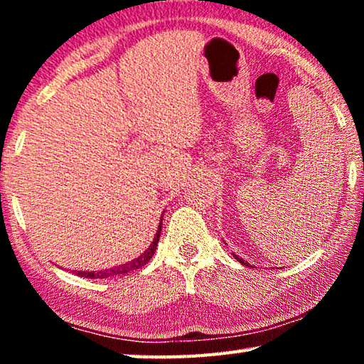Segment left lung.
Segmentation results:
<instances>
[{
	"label": "left lung",
	"mask_w": 364,
	"mask_h": 364,
	"mask_svg": "<svg viewBox=\"0 0 364 364\" xmlns=\"http://www.w3.org/2000/svg\"><path fill=\"white\" fill-rule=\"evenodd\" d=\"M234 258H236V260H237L239 263H242V264H244V267H250V264H249V262H245V260H242V258H239L237 255H234Z\"/></svg>",
	"instance_id": "8db88e82"
}]
</instances>
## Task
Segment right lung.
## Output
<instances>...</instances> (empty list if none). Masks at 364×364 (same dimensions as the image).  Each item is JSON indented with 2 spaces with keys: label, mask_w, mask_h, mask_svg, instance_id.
Returning <instances> with one entry per match:
<instances>
[{
  "label": "right lung",
  "mask_w": 364,
  "mask_h": 364,
  "mask_svg": "<svg viewBox=\"0 0 364 364\" xmlns=\"http://www.w3.org/2000/svg\"><path fill=\"white\" fill-rule=\"evenodd\" d=\"M160 231H162V221H160L157 234H156V237H154L152 244L146 249L144 254H141L138 258H134L133 262H128L125 264H120V267H115V268H110V269H102V271H75V273L78 276H82V278L107 279V278H115V276H120V274H128V273H130V271L143 268L144 264L151 260L152 255H154V252H156V249H157Z\"/></svg>",
  "instance_id": "1"
}]
</instances>
